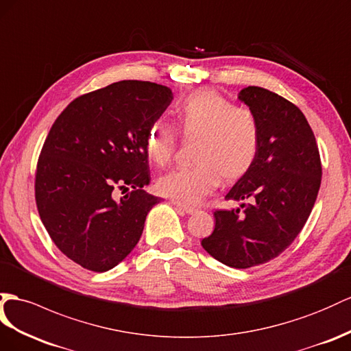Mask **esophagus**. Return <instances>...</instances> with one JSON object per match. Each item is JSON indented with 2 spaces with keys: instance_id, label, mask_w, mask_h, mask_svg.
I'll return each mask as SVG.
<instances>
[{
  "instance_id": "obj_1",
  "label": "esophagus",
  "mask_w": 351,
  "mask_h": 351,
  "mask_svg": "<svg viewBox=\"0 0 351 351\" xmlns=\"http://www.w3.org/2000/svg\"><path fill=\"white\" fill-rule=\"evenodd\" d=\"M172 204L173 206H176L178 209H181V210H184L185 213H193V212H195V208L194 206H190V204H185V203H182V202H179V200H172Z\"/></svg>"
}]
</instances>
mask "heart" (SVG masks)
Masks as SVG:
<instances>
[{"label": "heart", "mask_w": 351, "mask_h": 351, "mask_svg": "<svg viewBox=\"0 0 351 351\" xmlns=\"http://www.w3.org/2000/svg\"><path fill=\"white\" fill-rule=\"evenodd\" d=\"M175 121L185 138H195L190 166L161 176L157 188L173 200L197 203L221 181H234L249 172L259 151V124L247 108L236 106L212 88L195 90L175 106ZM176 130L165 121L152 123L145 134V151L152 163H170Z\"/></svg>", "instance_id": "b5f03b06"}]
</instances>
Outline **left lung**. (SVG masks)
Masks as SVG:
<instances>
[{
    "instance_id": "left-lung-1",
    "label": "left lung",
    "mask_w": 351,
    "mask_h": 351,
    "mask_svg": "<svg viewBox=\"0 0 351 351\" xmlns=\"http://www.w3.org/2000/svg\"><path fill=\"white\" fill-rule=\"evenodd\" d=\"M259 124L254 166L227 193L240 208L213 213L215 230L203 249L232 268L268 263L289 246L307 222L322 182L316 138L301 110L267 88L240 90Z\"/></svg>"
}]
</instances>
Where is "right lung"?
<instances>
[{
  "mask_svg": "<svg viewBox=\"0 0 351 351\" xmlns=\"http://www.w3.org/2000/svg\"><path fill=\"white\" fill-rule=\"evenodd\" d=\"M173 101L166 86L123 80L74 99L53 123L35 173V202L62 254L90 271L114 268L138 245L160 197L145 134ZM129 191L120 201L114 191Z\"/></svg>",
  "mask_w": 351,
  "mask_h": 351,
  "instance_id": "1",
  "label": "right lung"
}]
</instances>
